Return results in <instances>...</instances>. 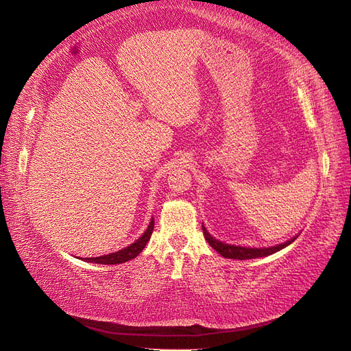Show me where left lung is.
I'll use <instances>...</instances> for the list:
<instances>
[{
	"label": "left lung",
	"instance_id": "obj_1",
	"mask_svg": "<svg viewBox=\"0 0 351 351\" xmlns=\"http://www.w3.org/2000/svg\"><path fill=\"white\" fill-rule=\"evenodd\" d=\"M202 232H204L206 241L208 242V245L213 247V250H216L221 256L230 258V259H252V258H259V256H267V255H271V254L282 250V247H286L291 242H295V239L298 237V236L293 237V239L281 243V245L273 246V247H242V246L223 243V242H219L217 239H214V237L206 230L204 226H202Z\"/></svg>",
	"mask_w": 351,
	"mask_h": 351
}]
</instances>
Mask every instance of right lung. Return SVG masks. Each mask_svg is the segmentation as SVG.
<instances>
[{
  "instance_id": "right-lung-1",
  "label": "right lung",
  "mask_w": 351,
  "mask_h": 351,
  "mask_svg": "<svg viewBox=\"0 0 351 351\" xmlns=\"http://www.w3.org/2000/svg\"><path fill=\"white\" fill-rule=\"evenodd\" d=\"M153 229H154V220L150 221V226H149V228H147L145 233L140 237V239L137 242H134L132 245L127 246L125 250H121V251L114 252V254L96 256V258H86V261L87 263H96V264H105V265L127 263V261H130V259L137 256L144 250V246L147 245V242L150 241V236L153 233Z\"/></svg>"
}]
</instances>
